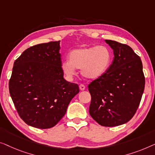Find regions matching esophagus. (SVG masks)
Returning a JSON list of instances; mask_svg holds the SVG:
<instances>
[{
    "instance_id": "obj_1",
    "label": "esophagus",
    "mask_w": 155,
    "mask_h": 155,
    "mask_svg": "<svg viewBox=\"0 0 155 155\" xmlns=\"http://www.w3.org/2000/svg\"><path fill=\"white\" fill-rule=\"evenodd\" d=\"M79 88L81 91H84L85 89H86V86H85L84 84H81L79 86Z\"/></svg>"
}]
</instances>
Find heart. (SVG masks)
I'll list each match as a JSON object with an SVG mask.
<instances>
[{
    "mask_svg": "<svg viewBox=\"0 0 155 155\" xmlns=\"http://www.w3.org/2000/svg\"><path fill=\"white\" fill-rule=\"evenodd\" d=\"M69 59L63 61L61 64L67 77H73L77 69H81L83 77L93 80L107 72L112 64V53L105 45L81 47L72 50L69 54Z\"/></svg>",
    "mask_w": 155,
    "mask_h": 155,
    "instance_id": "obj_1",
    "label": "heart"
}]
</instances>
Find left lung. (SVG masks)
Returning a JSON list of instances; mask_svg holds the SVG:
<instances>
[{
    "instance_id": "left-lung-1",
    "label": "left lung",
    "mask_w": 155,
    "mask_h": 155,
    "mask_svg": "<svg viewBox=\"0 0 155 155\" xmlns=\"http://www.w3.org/2000/svg\"><path fill=\"white\" fill-rule=\"evenodd\" d=\"M114 60L103 76L88 85L91 95L89 113L100 125L117 126L131 119L145 88L140 58L128 45L105 40Z\"/></svg>"
}]
</instances>
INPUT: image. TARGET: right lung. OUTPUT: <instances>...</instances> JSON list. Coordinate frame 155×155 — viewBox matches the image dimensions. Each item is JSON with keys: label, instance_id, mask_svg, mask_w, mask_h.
Masks as SVG:
<instances>
[{"label": "right lung", "instance_id": "right-lung-1", "mask_svg": "<svg viewBox=\"0 0 155 155\" xmlns=\"http://www.w3.org/2000/svg\"><path fill=\"white\" fill-rule=\"evenodd\" d=\"M60 43H41L25 50L15 61L9 81L10 96L19 117L41 129L55 126L79 92L77 84L63 77Z\"/></svg>", "mask_w": 155, "mask_h": 155}]
</instances>
